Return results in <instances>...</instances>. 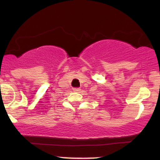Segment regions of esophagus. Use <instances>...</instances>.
<instances>
[{"mask_svg": "<svg viewBox=\"0 0 160 160\" xmlns=\"http://www.w3.org/2000/svg\"><path fill=\"white\" fill-rule=\"evenodd\" d=\"M73 90H74V92H79V91H80V88H74V89H73Z\"/></svg>", "mask_w": 160, "mask_h": 160, "instance_id": "obj_1", "label": "esophagus"}]
</instances>
